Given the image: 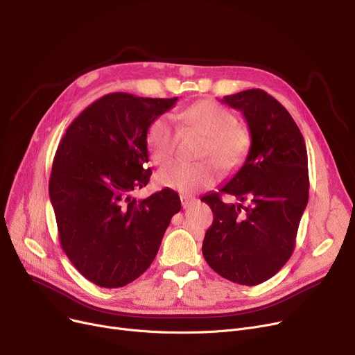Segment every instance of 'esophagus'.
<instances>
[{
  "mask_svg": "<svg viewBox=\"0 0 355 355\" xmlns=\"http://www.w3.org/2000/svg\"><path fill=\"white\" fill-rule=\"evenodd\" d=\"M180 198H181V206H182V209H187V207L191 206V204L196 202V198L189 197V196H181Z\"/></svg>",
  "mask_w": 355,
  "mask_h": 355,
  "instance_id": "34e87169",
  "label": "esophagus"
}]
</instances>
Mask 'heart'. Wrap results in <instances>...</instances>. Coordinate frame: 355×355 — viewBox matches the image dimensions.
Returning <instances> with one entry per match:
<instances>
[{
  "instance_id": "1",
  "label": "heart",
  "mask_w": 355,
  "mask_h": 355,
  "mask_svg": "<svg viewBox=\"0 0 355 355\" xmlns=\"http://www.w3.org/2000/svg\"><path fill=\"white\" fill-rule=\"evenodd\" d=\"M181 130H196L206 137L201 158H211L218 170L230 173L246 159L252 135L249 129L237 123L233 112L213 101H200L185 107L178 115ZM177 132L170 118L162 115L151 122L146 130V145L154 162H164L174 153ZM217 173L211 164L190 165L181 161L165 164L157 174L161 187L190 194L209 189L216 182Z\"/></svg>"
}]
</instances>
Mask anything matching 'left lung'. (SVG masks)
Listing matches in <instances>:
<instances>
[{
    "mask_svg": "<svg viewBox=\"0 0 355 355\" xmlns=\"http://www.w3.org/2000/svg\"><path fill=\"white\" fill-rule=\"evenodd\" d=\"M243 114L252 146L245 164L218 190L204 196L214 220L202 240V256L220 276L259 285L288 262L309 197L308 154L289 112L262 89L225 96ZM230 193L240 203H223Z\"/></svg>",
    "mask_w": 355,
    "mask_h": 355,
    "instance_id": "left-lung-1",
    "label": "left lung"
}]
</instances>
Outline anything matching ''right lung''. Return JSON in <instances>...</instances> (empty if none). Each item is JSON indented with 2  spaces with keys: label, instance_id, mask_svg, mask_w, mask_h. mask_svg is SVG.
<instances>
[{
  "label": "right lung",
  "instance_id": "right-lung-1",
  "mask_svg": "<svg viewBox=\"0 0 355 355\" xmlns=\"http://www.w3.org/2000/svg\"><path fill=\"white\" fill-rule=\"evenodd\" d=\"M178 98L109 93L67 128L49 182L60 245L73 266L102 288H121L154 262L180 196L164 189L144 200L132 191L151 177L146 130Z\"/></svg>",
  "mask_w": 355,
  "mask_h": 355
}]
</instances>
